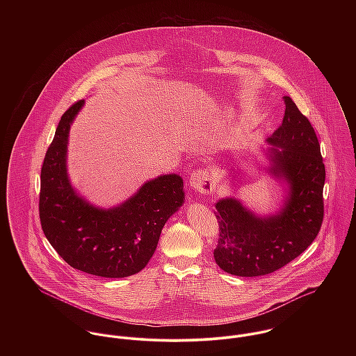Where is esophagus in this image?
<instances>
[{
    "mask_svg": "<svg viewBox=\"0 0 356 356\" xmlns=\"http://www.w3.org/2000/svg\"><path fill=\"white\" fill-rule=\"evenodd\" d=\"M189 185L195 192L209 195L215 189V181L207 170H197L191 174Z\"/></svg>",
    "mask_w": 356,
    "mask_h": 356,
    "instance_id": "34e87169",
    "label": "esophagus"
}]
</instances>
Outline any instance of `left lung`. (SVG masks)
<instances>
[{"mask_svg":"<svg viewBox=\"0 0 356 356\" xmlns=\"http://www.w3.org/2000/svg\"><path fill=\"white\" fill-rule=\"evenodd\" d=\"M266 172L282 186L284 200L275 213L259 215L236 197L216 203L219 240L216 264L238 277L270 274L315 240L323 219L325 164L309 120L289 96L282 124L266 140ZM233 178L237 171L232 170Z\"/></svg>","mask_w":356,"mask_h":356,"instance_id":"8db88e82","label":"left lung"}]
</instances>
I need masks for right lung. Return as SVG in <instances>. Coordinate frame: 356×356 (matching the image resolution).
Returning <instances> with one entry per match:
<instances>
[{"label":"right lung","mask_w":356,"mask_h":356,"mask_svg":"<svg viewBox=\"0 0 356 356\" xmlns=\"http://www.w3.org/2000/svg\"><path fill=\"white\" fill-rule=\"evenodd\" d=\"M85 105L75 102L61 116L41 170L40 218L42 230L71 267L83 273L123 278L151 260L165 222L185 203L184 179L163 174L147 181L126 202L102 208L72 186L67 170L72 122Z\"/></svg>","instance_id":"add662e5"}]
</instances>
